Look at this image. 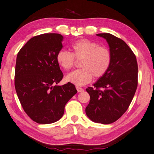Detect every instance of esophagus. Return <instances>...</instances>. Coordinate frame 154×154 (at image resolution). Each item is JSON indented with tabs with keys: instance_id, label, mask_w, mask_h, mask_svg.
Instances as JSON below:
<instances>
[{
	"instance_id": "34e87169",
	"label": "esophagus",
	"mask_w": 154,
	"mask_h": 154,
	"mask_svg": "<svg viewBox=\"0 0 154 154\" xmlns=\"http://www.w3.org/2000/svg\"><path fill=\"white\" fill-rule=\"evenodd\" d=\"M76 89H77V91H78V92H81L84 91V89H83V88H81V87H79V86H76Z\"/></svg>"
}]
</instances>
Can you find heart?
Here are the masks:
<instances>
[{
	"mask_svg": "<svg viewBox=\"0 0 154 154\" xmlns=\"http://www.w3.org/2000/svg\"><path fill=\"white\" fill-rule=\"evenodd\" d=\"M72 53L64 50L58 51L56 61L61 68L68 70L73 67L75 59L80 60V69L69 73L66 77L68 82L77 86L88 84L95 78H102L109 70L112 61L109 49L100 46L89 39L78 40L71 46Z\"/></svg>",
	"mask_w": 154,
	"mask_h": 154,
	"instance_id": "obj_1",
	"label": "heart"
}]
</instances>
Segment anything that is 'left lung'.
I'll return each mask as SVG.
<instances>
[{"mask_svg":"<svg viewBox=\"0 0 154 154\" xmlns=\"http://www.w3.org/2000/svg\"><path fill=\"white\" fill-rule=\"evenodd\" d=\"M106 40L112 54L109 70L92 87L86 90L91 98L86 114L95 123L110 124L129 108L137 87L138 66L127 43L110 33H98Z\"/></svg>","mask_w":154,"mask_h":154,"instance_id":"1","label":"left lung"}]
</instances>
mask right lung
Wrapping results in <instances>:
<instances>
[{"instance_id":"1","label":"right lung","mask_w":154,"mask_h":154,"mask_svg":"<svg viewBox=\"0 0 154 154\" xmlns=\"http://www.w3.org/2000/svg\"><path fill=\"white\" fill-rule=\"evenodd\" d=\"M58 33H44L32 37L17 56L14 86L22 107L35 122L50 124L60 119L65 105L76 94L68 82L56 85L63 74L56 61L63 48Z\"/></svg>"}]
</instances>
